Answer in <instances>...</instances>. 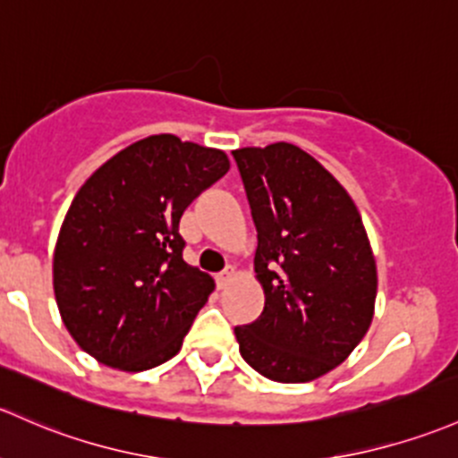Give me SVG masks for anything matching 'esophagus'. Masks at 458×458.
I'll list each match as a JSON object with an SVG mask.
<instances>
[{"label":"esophagus","mask_w":458,"mask_h":458,"mask_svg":"<svg viewBox=\"0 0 458 458\" xmlns=\"http://www.w3.org/2000/svg\"><path fill=\"white\" fill-rule=\"evenodd\" d=\"M234 281V267H225L224 272L216 274V285H219V290H225L228 285H233Z\"/></svg>","instance_id":"34e87169"}]
</instances>
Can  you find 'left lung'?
Returning a JSON list of instances; mask_svg holds the SVG:
<instances>
[{
    "label": "left lung",
    "mask_w": 458,
    "mask_h": 458,
    "mask_svg": "<svg viewBox=\"0 0 458 458\" xmlns=\"http://www.w3.org/2000/svg\"><path fill=\"white\" fill-rule=\"evenodd\" d=\"M259 233L254 272L266 307L234 327L263 377L301 384L343 364L375 314L377 266L358 206L316 157L290 142L233 151Z\"/></svg>",
    "instance_id": "1"
}]
</instances>
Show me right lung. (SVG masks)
Instances as JSON below:
<instances>
[{"mask_svg":"<svg viewBox=\"0 0 458 458\" xmlns=\"http://www.w3.org/2000/svg\"><path fill=\"white\" fill-rule=\"evenodd\" d=\"M228 168L221 148L157 133L115 153L81 186L56 237L52 285L85 353L138 373L182 349L215 278L182 259L180 219Z\"/></svg>","mask_w":458,"mask_h":458,"instance_id":"obj_1","label":"right lung"}]
</instances>
